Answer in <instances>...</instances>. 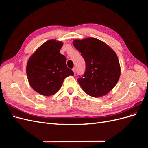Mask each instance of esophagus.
I'll return each instance as SVG.
<instances>
[{
    "label": "esophagus",
    "mask_w": 148,
    "mask_h": 148,
    "mask_svg": "<svg viewBox=\"0 0 148 148\" xmlns=\"http://www.w3.org/2000/svg\"><path fill=\"white\" fill-rule=\"evenodd\" d=\"M72 70H73V72H74V73L75 74V73H76V68H75H75H73V69Z\"/></svg>",
    "instance_id": "obj_1"
}]
</instances>
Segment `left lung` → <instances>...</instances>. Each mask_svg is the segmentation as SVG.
<instances>
[{
	"instance_id": "left-lung-1",
	"label": "left lung",
	"mask_w": 148,
	"mask_h": 148,
	"mask_svg": "<svg viewBox=\"0 0 148 148\" xmlns=\"http://www.w3.org/2000/svg\"><path fill=\"white\" fill-rule=\"evenodd\" d=\"M73 43L86 63L84 75L78 78L83 90L94 97L107 95L117 83L121 73L116 53L96 38L75 39Z\"/></svg>"
}]
</instances>
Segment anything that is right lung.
Wrapping results in <instances>:
<instances>
[{
  "label": "right lung",
  "mask_w": 148,
  "mask_h": 148,
  "mask_svg": "<svg viewBox=\"0 0 148 148\" xmlns=\"http://www.w3.org/2000/svg\"><path fill=\"white\" fill-rule=\"evenodd\" d=\"M63 42L51 39L42 44L31 56L26 65V75L30 86L40 95H54L64 79L74 75L60 53Z\"/></svg>",
  "instance_id": "add662e5"
}]
</instances>
